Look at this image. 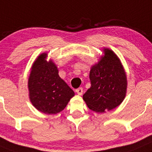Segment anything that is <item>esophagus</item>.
<instances>
[{"label":"esophagus","instance_id":"34e87169","mask_svg":"<svg viewBox=\"0 0 152 152\" xmlns=\"http://www.w3.org/2000/svg\"><path fill=\"white\" fill-rule=\"evenodd\" d=\"M76 92L77 93V94H78V95H81L82 94H83V88H77V89L76 90Z\"/></svg>","mask_w":152,"mask_h":152}]
</instances>
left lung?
<instances>
[{"mask_svg": "<svg viewBox=\"0 0 152 152\" xmlns=\"http://www.w3.org/2000/svg\"><path fill=\"white\" fill-rule=\"evenodd\" d=\"M97 64L91 67V87L83 95L90 110L104 113L122 103L126 95L127 78L120 58L113 50L103 49Z\"/></svg>", "mask_w": 152, "mask_h": 152, "instance_id": "left-lung-1", "label": "left lung"}]
</instances>
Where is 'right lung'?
Masks as SVG:
<instances>
[{"label": "right lung", "mask_w": 152, "mask_h": 152, "mask_svg": "<svg viewBox=\"0 0 152 152\" xmlns=\"http://www.w3.org/2000/svg\"><path fill=\"white\" fill-rule=\"evenodd\" d=\"M47 58V53H42L32 64L28 79V96L38 110L56 114L66 107L75 93L60 77L52 60L48 61Z\"/></svg>", "instance_id": "1"}]
</instances>
